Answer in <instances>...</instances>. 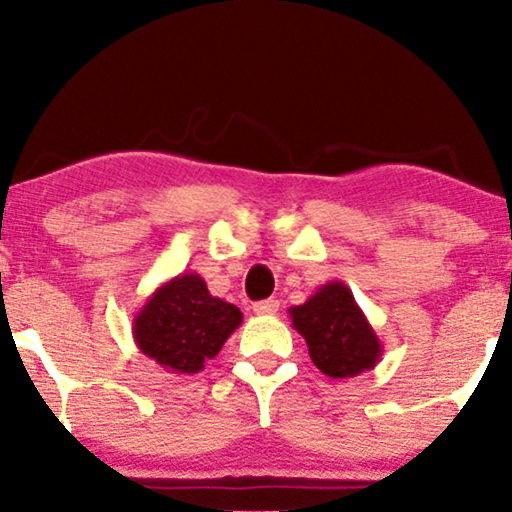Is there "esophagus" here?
I'll return each mask as SVG.
<instances>
[{
	"label": "esophagus",
	"mask_w": 512,
	"mask_h": 512,
	"mask_svg": "<svg viewBox=\"0 0 512 512\" xmlns=\"http://www.w3.org/2000/svg\"><path fill=\"white\" fill-rule=\"evenodd\" d=\"M254 312L258 314V317H272V314L279 312V303L277 300H261V303L254 305Z\"/></svg>",
	"instance_id": "esophagus-1"
}]
</instances>
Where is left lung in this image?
<instances>
[{
    "mask_svg": "<svg viewBox=\"0 0 512 512\" xmlns=\"http://www.w3.org/2000/svg\"><path fill=\"white\" fill-rule=\"evenodd\" d=\"M293 328L303 335L310 359L333 380H349L373 370L382 359V342L347 284L319 286L303 305L289 310Z\"/></svg>",
    "mask_w": 512,
    "mask_h": 512,
    "instance_id": "8db88e82",
    "label": "left lung"
}]
</instances>
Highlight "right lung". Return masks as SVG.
Masks as SVG:
<instances>
[{"label": "right lung", "mask_w": 512, "mask_h": 512, "mask_svg": "<svg viewBox=\"0 0 512 512\" xmlns=\"http://www.w3.org/2000/svg\"><path fill=\"white\" fill-rule=\"evenodd\" d=\"M240 324V307L214 298L198 272H181L151 293L132 321V338L167 373L193 375Z\"/></svg>", "instance_id": "obj_1"}]
</instances>
